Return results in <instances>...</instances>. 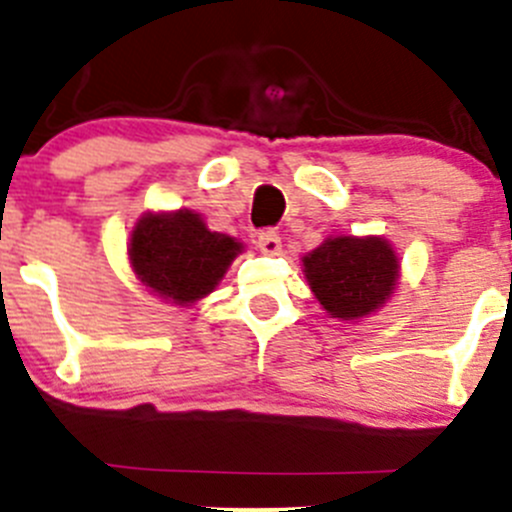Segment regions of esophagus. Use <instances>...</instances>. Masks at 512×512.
Returning a JSON list of instances; mask_svg holds the SVG:
<instances>
[{
	"label": "esophagus",
	"instance_id": "1",
	"mask_svg": "<svg viewBox=\"0 0 512 512\" xmlns=\"http://www.w3.org/2000/svg\"><path fill=\"white\" fill-rule=\"evenodd\" d=\"M257 247H260V252H265V255H280L282 252V240L277 232L272 230H265L257 235Z\"/></svg>",
	"mask_w": 512,
	"mask_h": 512
}]
</instances>
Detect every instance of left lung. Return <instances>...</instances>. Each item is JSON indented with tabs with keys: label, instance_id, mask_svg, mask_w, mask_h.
<instances>
[{
	"label": "left lung",
	"instance_id": "8db88e82",
	"mask_svg": "<svg viewBox=\"0 0 512 512\" xmlns=\"http://www.w3.org/2000/svg\"><path fill=\"white\" fill-rule=\"evenodd\" d=\"M302 265L317 302L347 322L384 307L399 280V257L384 237H329Z\"/></svg>",
	"mask_w": 512,
	"mask_h": 512
}]
</instances>
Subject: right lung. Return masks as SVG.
<instances>
[{"instance_id":"add662e5","label":"right lung","mask_w":512,"mask_h":512,"mask_svg":"<svg viewBox=\"0 0 512 512\" xmlns=\"http://www.w3.org/2000/svg\"><path fill=\"white\" fill-rule=\"evenodd\" d=\"M237 252L242 245L235 237L210 232L190 210L143 215L128 242L138 280L180 307L213 292Z\"/></svg>"}]
</instances>
